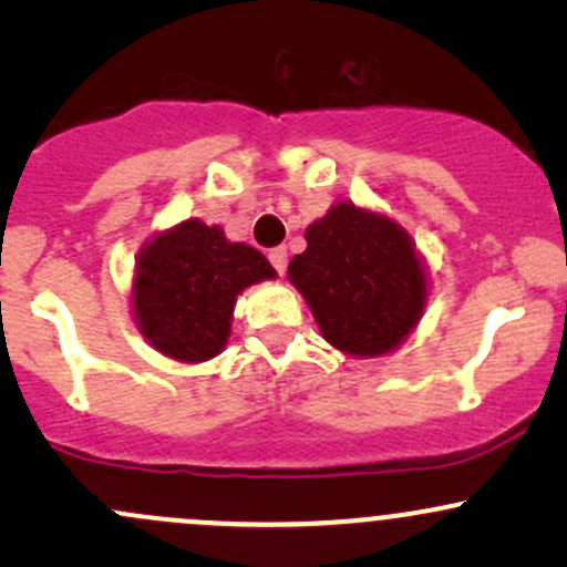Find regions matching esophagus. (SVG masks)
<instances>
[{
    "label": "esophagus",
    "instance_id": "obj_1",
    "mask_svg": "<svg viewBox=\"0 0 567 567\" xmlns=\"http://www.w3.org/2000/svg\"><path fill=\"white\" fill-rule=\"evenodd\" d=\"M269 261L279 271V275H285V269H288V250H285L282 245L275 247V250H269Z\"/></svg>",
    "mask_w": 567,
    "mask_h": 567
}]
</instances>
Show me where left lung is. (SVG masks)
<instances>
[{
    "instance_id": "left-lung-1",
    "label": "left lung",
    "mask_w": 567,
    "mask_h": 567,
    "mask_svg": "<svg viewBox=\"0 0 567 567\" xmlns=\"http://www.w3.org/2000/svg\"><path fill=\"white\" fill-rule=\"evenodd\" d=\"M303 237L288 279L324 341L360 360L400 349L419 328L432 285L408 229L386 213L338 199Z\"/></svg>"
}]
</instances>
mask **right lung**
<instances>
[{"instance_id":"obj_1","label":"right lung","mask_w":567,"mask_h":567,"mask_svg":"<svg viewBox=\"0 0 567 567\" xmlns=\"http://www.w3.org/2000/svg\"><path fill=\"white\" fill-rule=\"evenodd\" d=\"M275 277L261 250L231 243L216 224L186 218L143 243L133 266L130 311L148 347L197 365L229 343L237 296Z\"/></svg>"}]
</instances>
